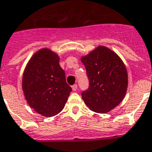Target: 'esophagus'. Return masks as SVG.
I'll return each mask as SVG.
<instances>
[{
    "mask_svg": "<svg viewBox=\"0 0 152 152\" xmlns=\"http://www.w3.org/2000/svg\"><path fill=\"white\" fill-rule=\"evenodd\" d=\"M72 91H76L77 90V84H74L72 86Z\"/></svg>",
    "mask_w": 152,
    "mask_h": 152,
    "instance_id": "34e87169",
    "label": "esophagus"
}]
</instances>
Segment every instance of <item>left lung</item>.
Here are the masks:
<instances>
[{"label":"left lung","mask_w":152,"mask_h":152,"mask_svg":"<svg viewBox=\"0 0 152 152\" xmlns=\"http://www.w3.org/2000/svg\"><path fill=\"white\" fill-rule=\"evenodd\" d=\"M89 80V87L82 98L91 110L97 113L109 112L123 100L126 93L128 75L125 65L118 55L104 46H99L82 57Z\"/></svg>","instance_id":"left-lung-1"}]
</instances>
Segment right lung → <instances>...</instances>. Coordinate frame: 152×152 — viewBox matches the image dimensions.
Listing matches in <instances>:
<instances>
[{
  "label": "right lung",
  "mask_w": 152,
  "mask_h": 152,
  "mask_svg": "<svg viewBox=\"0 0 152 152\" xmlns=\"http://www.w3.org/2000/svg\"><path fill=\"white\" fill-rule=\"evenodd\" d=\"M23 90L29 105L46 117L64 108L72 88L59 65V57L48 48L38 50L25 69Z\"/></svg>",
  "instance_id": "right-lung-1"
}]
</instances>
